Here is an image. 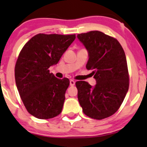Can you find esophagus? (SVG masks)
<instances>
[{
	"mask_svg": "<svg viewBox=\"0 0 147 147\" xmlns=\"http://www.w3.org/2000/svg\"><path fill=\"white\" fill-rule=\"evenodd\" d=\"M69 84H70V86H74L75 84V82L73 80H69Z\"/></svg>",
	"mask_w": 147,
	"mask_h": 147,
	"instance_id": "obj_1",
	"label": "esophagus"
}]
</instances>
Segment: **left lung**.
I'll list each match as a JSON object with an SVG mask.
<instances>
[{"label":"left lung","instance_id":"8db88e82","mask_svg":"<svg viewBox=\"0 0 147 147\" xmlns=\"http://www.w3.org/2000/svg\"><path fill=\"white\" fill-rule=\"evenodd\" d=\"M86 47V68L97 81L92 87L85 81L75 83L80 105L85 115L94 119L109 117L119 109L129 85L125 53L116 38L94 30L78 35Z\"/></svg>","mask_w":147,"mask_h":147}]
</instances>
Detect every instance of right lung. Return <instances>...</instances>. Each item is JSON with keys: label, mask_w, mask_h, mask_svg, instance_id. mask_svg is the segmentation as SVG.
Returning a JSON list of instances; mask_svg holds the SVG:
<instances>
[{"label": "right lung", "mask_w": 147, "mask_h": 147, "mask_svg": "<svg viewBox=\"0 0 147 147\" xmlns=\"http://www.w3.org/2000/svg\"><path fill=\"white\" fill-rule=\"evenodd\" d=\"M74 35L40 33L23 46L15 66V79L24 106L30 115L51 119L62 112L69 80L50 73L72 42Z\"/></svg>", "instance_id": "1"}]
</instances>
